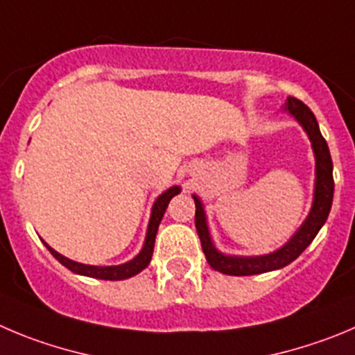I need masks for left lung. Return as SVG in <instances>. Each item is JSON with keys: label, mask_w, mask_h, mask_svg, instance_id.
<instances>
[{"label": "left lung", "mask_w": 355, "mask_h": 355, "mask_svg": "<svg viewBox=\"0 0 355 355\" xmlns=\"http://www.w3.org/2000/svg\"><path fill=\"white\" fill-rule=\"evenodd\" d=\"M284 110L289 112L306 131L308 138L312 141L313 154H315V193H313V203L312 210L308 214L306 220L303 226L296 231L293 238L284 245L282 248H278L275 252L266 254V256H256V257H236V256H226V254L218 252L217 248L211 243L210 233H208L207 226V215H205L203 205H201L200 198H194L196 203V215H194V223H196L198 236L201 240V247L207 256L208 264L214 268L215 271L220 273L233 275V277H247V275H259L266 273V271L280 270V268L287 266L293 263L294 259L301 256L304 248L312 243L313 238L324 226L327 220V215L331 211V205H333V193H334V180H333V161H331L329 147H327L326 140L320 135L319 124L313 115V112L304 105L300 99L289 96L286 101Z\"/></svg>", "instance_id": "8db88e82"}]
</instances>
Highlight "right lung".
<instances>
[{"mask_svg": "<svg viewBox=\"0 0 355 355\" xmlns=\"http://www.w3.org/2000/svg\"><path fill=\"white\" fill-rule=\"evenodd\" d=\"M180 193V187L178 185H173L166 191V193H162L161 196L155 200L154 207H152V214H150V220H148V230H147V236H145V243L144 248H141V252L138 254L137 257L129 263L119 264V266H91V264H80L75 263V261L68 259V257L61 256L59 252H55L54 248L49 247L45 243V247L49 248V252L62 264V266L68 268L69 271L78 275H85V277H92V278H101V280H124V278L135 277L137 273H140L141 270L148 266L152 259V252H154V241H155V234H157V227L161 224V218L166 211L168 203L173 196Z\"/></svg>", "mask_w": 355, "mask_h": 355, "instance_id": "add662e5", "label": "right lung"}]
</instances>
